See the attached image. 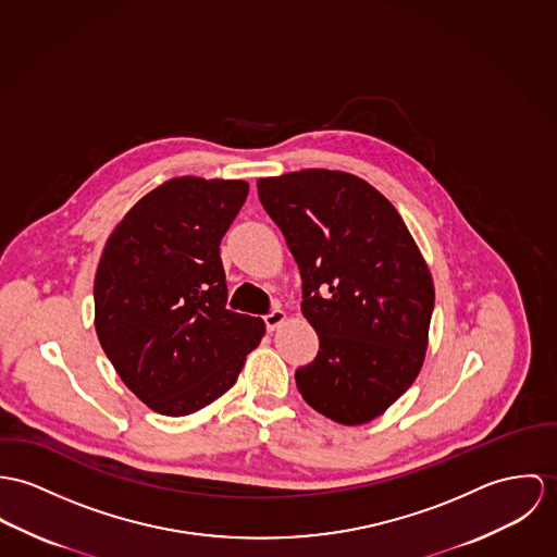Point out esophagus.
Returning a JSON list of instances; mask_svg holds the SVG:
<instances>
[{"mask_svg":"<svg viewBox=\"0 0 557 557\" xmlns=\"http://www.w3.org/2000/svg\"><path fill=\"white\" fill-rule=\"evenodd\" d=\"M262 320H264L267 331H273V329H277V326L286 320V313H284L280 308L271 309L269 313H264V315H262Z\"/></svg>","mask_w":557,"mask_h":557,"instance_id":"34e87169","label":"esophagus"}]
</instances>
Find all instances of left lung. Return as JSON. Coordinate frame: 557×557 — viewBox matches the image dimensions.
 Wrapping results in <instances>:
<instances>
[{
	"mask_svg": "<svg viewBox=\"0 0 557 557\" xmlns=\"http://www.w3.org/2000/svg\"><path fill=\"white\" fill-rule=\"evenodd\" d=\"M301 271L315 359L295 371L313 410L361 425L417 380L432 322L430 269L397 209L368 182L311 169L258 180Z\"/></svg>",
	"mask_w": 557,
	"mask_h": 557,
	"instance_id": "1",
	"label": "left lung"
}]
</instances>
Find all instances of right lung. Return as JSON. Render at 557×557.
Wrapping results in <instances>:
<instances>
[{"label":"right lung","instance_id":"add662e5","mask_svg":"<svg viewBox=\"0 0 557 557\" xmlns=\"http://www.w3.org/2000/svg\"><path fill=\"white\" fill-rule=\"evenodd\" d=\"M246 182L171 180L113 231L96 282V333L125 386L151 410L186 417L235 382L264 322L226 309L220 242Z\"/></svg>","mask_w":557,"mask_h":557}]
</instances>
